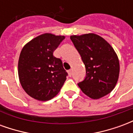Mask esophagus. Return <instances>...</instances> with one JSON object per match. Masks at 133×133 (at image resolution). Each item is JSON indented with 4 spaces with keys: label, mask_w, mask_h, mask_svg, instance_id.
Masks as SVG:
<instances>
[{
    "label": "esophagus",
    "mask_w": 133,
    "mask_h": 133,
    "mask_svg": "<svg viewBox=\"0 0 133 133\" xmlns=\"http://www.w3.org/2000/svg\"><path fill=\"white\" fill-rule=\"evenodd\" d=\"M68 73L69 77H71V75H72V70H69L68 71Z\"/></svg>",
    "instance_id": "obj_1"
}]
</instances>
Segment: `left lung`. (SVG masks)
Returning a JSON list of instances; mask_svg holds the SVG:
<instances>
[{
    "label": "left lung",
    "instance_id": "1",
    "mask_svg": "<svg viewBox=\"0 0 133 133\" xmlns=\"http://www.w3.org/2000/svg\"><path fill=\"white\" fill-rule=\"evenodd\" d=\"M70 39L86 70L85 79L78 83L81 90L95 100L109 94L114 89L120 72L119 60L112 47L94 33L71 35Z\"/></svg>",
    "mask_w": 133,
    "mask_h": 133
}]
</instances>
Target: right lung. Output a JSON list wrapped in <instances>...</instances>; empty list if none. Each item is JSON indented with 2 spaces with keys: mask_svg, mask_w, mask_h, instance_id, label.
<instances>
[{
  "mask_svg": "<svg viewBox=\"0 0 133 133\" xmlns=\"http://www.w3.org/2000/svg\"><path fill=\"white\" fill-rule=\"evenodd\" d=\"M65 39L63 35L44 33L23 48L18 61L20 83L28 95L47 101L58 95L68 73L53 52Z\"/></svg>",
  "mask_w": 133,
  "mask_h": 133,
  "instance_id": "add662e5",
  "label": "right lung"
}]
</instances>
